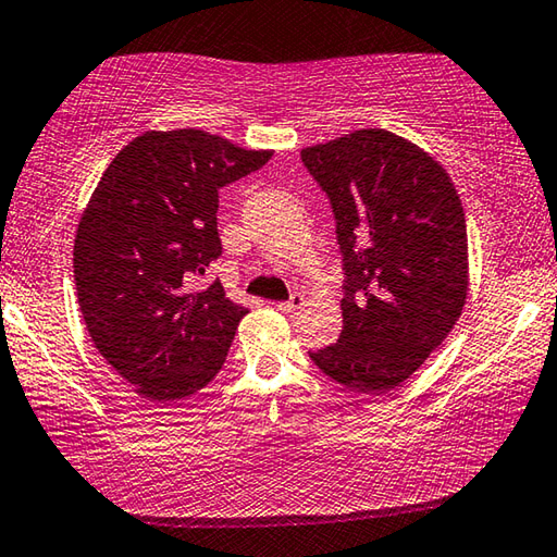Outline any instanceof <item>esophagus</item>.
Returning <instances> with one entry per match:
<instances>
[{
    "mask_svg": "<svg viewBox=\"0 0 557 557\" xmlns=\"http://www.w3.org/2000/svg\"><path fill=\"white\" fill-rule=\"evenodd\" d=\"M305 301H307L305 295H299V292H297V295L289 297V301H277L275 309L282 314H295V312H299L301 307H305Z\"/></svg>",
    "mask_w": 557,
    "mask_h": 557,
    "instance_id": "esophagus-1",
    "label": "esophagus"
}]
</instances>
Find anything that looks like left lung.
<instances>
[{
  "label": "left lung",
  "mask_w": 557,
  "mask_h": 557,
  "mask_svg": "<svg viewBox=\"0 0 557 557\" xmlns=\"http://www.w3.org/2000/svg\"><path fill=\"white\" fill-rule=\"evenodd\" d=\"M332 201L346 297L338 342L309 354L354 393H388L455 329L469 292L467 221L435 157L369 127L301 149Z\"/></svg>",
  "instance_id": "8db88e82"
}]
</instances>
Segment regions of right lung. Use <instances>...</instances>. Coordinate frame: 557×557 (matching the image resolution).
<instances>
[{
    "label": "right lung",
    "instance_id": "1",
    "mask_svg": "<svg viewBox=\"0 0 557 557\" xmlns=\"http://www.w3.org/2000/svg\"><path fill=\"white\" fill-rule=\"evenodd\" d=\"M270 157L196 127L147 129L120 149L83 209L73 243L83 322L143 398H188L221 371L248 309L221 282L196 292L191 280L223 250L221 186Z\"/></svg>",
    "mask_w": 557,
    "mask_h": 557
}]
</instances>
